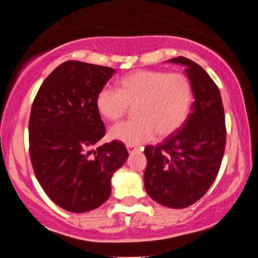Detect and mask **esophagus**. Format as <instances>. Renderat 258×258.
<instances>
[{
	"label": "esophagus",
	"instance_id": "esophagus-1",
	"mask_svg": "<svg viewBox=\"0 0 258 258\" xmlns=\"http://www.w3.org/2000/svg\"><path fill=\"white\" fill-rule=\"evenodd\" d=\"M126 148H127V150H128V152L131 153L132 150H136V149H137V146H132V144H127Z\"/></svg>",
	"mask_w": 258,
	"mask_h": 258
}]
</instances>
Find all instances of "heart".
Masks as SVG:
<instances>
[{"mask_svg": "<svg viewBox=\"0 0 258 258\" xmlns=\"http://www.w3.org/2000/svg\"><path fill=\"white\" fill-rule=\"evenodd\" d=\"M194 102L193 86L185 75L162 70H137L119 81V91L104 87L96 106L105 120H120L136 106V120L117 123L109 137L125 144L148 142L172 135L188 119Z\"/></svg>", "mask_w": 258, "mask_h": 258, "instance_id": "obj_1", "label": "heart"}]
</instances>
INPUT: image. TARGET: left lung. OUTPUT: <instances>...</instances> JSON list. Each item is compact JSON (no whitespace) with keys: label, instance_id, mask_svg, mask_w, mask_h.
<instances>
[{"label":"left lung","instance_id":"left-lung-1","mask_svg":"<svg viewBox=\"0 0 258 258\" xmlns=\"http://www.w3.org/2000/svg\"><path fill=\"white\" fill-rule=\"evenodd\" d=\"M185 67L194 102L188 119L162 143L147 146L144 186L161 205L184 209L206 194L220 171L226 148V122L220 90L195 61L170 59Z\"/></svg>","mask_w":258,"mask_h":258}]
</instances>
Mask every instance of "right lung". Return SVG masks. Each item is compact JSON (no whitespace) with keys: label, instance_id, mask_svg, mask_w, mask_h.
Instances as JSON below:
<instances>
[{"label":"right lung","instance_id":"add662e5","mask_svg":"<svg viewBox=\"0 0 258 258\" xmlns=\"http://www.w3.org/2000/svg\"><path fill=\"white\" fill-rule=\"evenodd\" d=\"M114 73L109 67L68 60L49 74L32 103V168L44 193L67 211L81 214L104 204L111 176L128 158L119 141L92 150L105 135L97 94Z\"/></svg>","mask_w":258,"mask_h":258}]
</instances>
